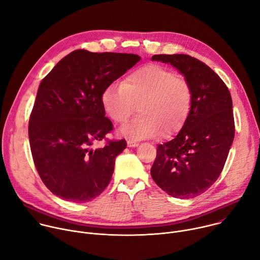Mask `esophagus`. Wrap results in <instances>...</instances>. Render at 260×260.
I'll use <instances>...</instances> for the list:
<instances>
[{"label":"esophagus","mask_w":260,"mask_h":260,"mask_svg":"<svg viewBox=\"0 0 260 260\" xmlns=\"http://www.w3.org/2000/svg\"><path fill=\"white\" fill-rule=\"evenodd\" d=\"M127 146L128 147H137V146H139V144L137 143V142H135V141H133V140H127Z\"/></svg>","instance_id":"obj_1"}]
</instances>
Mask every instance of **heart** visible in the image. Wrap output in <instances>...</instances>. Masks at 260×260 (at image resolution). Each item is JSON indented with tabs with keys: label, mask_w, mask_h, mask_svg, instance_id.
I'll list each match as a JSON object with an SVG mask.
<instances>
[{
	"label": "heart",
	"mask_w": 260,
	"mask_h": 260,
	"mask_svg": "<svg viewBox=\"0 0 260 260\" xmlns=\"http://www.w3.org/2000/svg\"><path fill=\"white\" fill-rule=\"evenodd\" d=\"M190 104L188 83L159 64L137 69L122 84H110L102 93L105 112L115 123H125L138 106L140 115L119 129L120 136L133 140L177 133L188 116Z\"/></svg>",
	"instance_id": "b5f03b06"
}]
</instances>
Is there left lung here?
I'll return each mask as SVG.
<instances>
[{
    "label": "left lung",
    "mask_w": 260,
    "mask_h": 260,
    "mask_svg": "<svg viewBox=\"0 0 260 260\" xmlns=\"http://www.w3.org/2000/svg\"><path fill=\"white\" fill-rule=\"evenodd\" d=\"M151 59L176 68L191 90L188 116L171 141L157 146L151 177L173 198H196L218 179L233 144L231 92L211 68L190 55L156 54Z\"/></svg>",
    "instance_id": "left-lung-1"
}]
</instances>
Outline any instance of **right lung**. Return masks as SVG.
I'll list each match as a JSON object with an SVG mask.
<instances>
[{
    "instance_id": "1",
    "label": "right lung",
    "mask_w": 260,
    "mask_h": 260,
    "mask_svg": "<svg viewBox=\"0 0 260 260\" xmlns=\"http://www.w3.org/2000/svg\"><path fill=\"white\" fill-rule=\"evenodd\" d=\"M140 59L132 53L78 49L59 60L40 83L28 122L29 145L37 171L56 197L86 203L108 186L126 142L109 141L92 148L113 129L105 116L102 93Z\"/></svg>"
}]
</instances>
